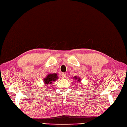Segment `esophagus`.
<instances>
[{
	"mask_svg": "<svg viewBox=\"0 0 127 127\" xmlns=\"http://www.w3.org/2000/svg\"><path fill=\"white\" fill-rule=\"evenodd\" d=\"M66 74H65V73L62 74V78H66Z\"/></svg>",
	"mask_w": 127,
	"mask_h": 127,
	"instance_id": "1",
	"label": "esophagus"
}]
</instances>
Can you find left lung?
<instances>
[{"label": "left lung", "mask_w": 127, "mask_h": 127, "mask_svg": "<svg viewBox=\"0 0 127 127\" xmlns=\"http://www.w3.org/2000/svg\"><path fill=\"white\" fill-rule=\"evenodd\" d=\"M73 78H74V80H76V81H77L78 82H80L81 79V78L80 77H79L78 76H77L73 77Z\"/></svg>", "instance_id": "8db88e82"}]
</instances>
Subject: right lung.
<instances>
[{
	"mask_svg": "<svg viewBox=\"0 0 127 127\" xmlns=\"http://www.w3.org/2000/svg\"><path fill=\"white\" fill-rule=\"evenodd\" d=\"M58 78L59 77L56 73H50L47 75L45 78L43 79L44 83L46 86L48 85L49 84H51L52 82L57 80Z\"/></svg>",
	"mask_w": 127,
	"mask_h": 127,
	"instance_id": "obj_1",
	"label": "right lung"
}]
</instances>
